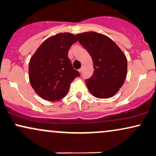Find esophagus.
<instances>
[{
  "label": "esophagus",
  "instance_id": "1",
  "mask_svg": "<svg viewBox=\"0 0 156 156\" xmlns=\"http://www.w3.org/2000/svg\"><path fill=\"white\" fill-rule=\"evenodd\" d=\"M82 69H83V68L82 67V68H80V69H79L78 71H79V72H80V73H81V72H82Z\"/></svg>",
  "mask_w": 156,
  "mask_h": 156
}]
</instances>
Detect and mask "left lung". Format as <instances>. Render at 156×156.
<instances>
[{
  "instance_id": "1",
  "label": "left lung",
  "mask_w": 156,
  "mask_h": 156,
  "mask_svg": "<svg viewBox=\"0 0 156 156\" xmlns=\"http://www.w3.org/2000/svg\"><path fill=\"white\" fill-rule=\"evenodd\" d=\"M76 36L92 58L94 73L85 81L89 91L100 99L114 96L126 79L127 62L125 54L110 38L102 34L84 32Z\"/></svg>"
}]
</instances>
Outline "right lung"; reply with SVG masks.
<instances>
[{
  "instance_id": "obj_1",
  "label": "right lung",
  "mask_w": 156,
  "mask_h": 156,
  "mask_svg": "<svg viewBox=\"0 0 156 156\" xmlns=\"http://www.w3.org/2000/svg\"><path fill=\"white\" fill-rule=\"evenodd\" d=\"M76 41L72 34H57L46 39L30 59V83L44 100H62L67 94L72 81L80 76L68 58L69 49Z\"/></svg>"
}]
</instances>
